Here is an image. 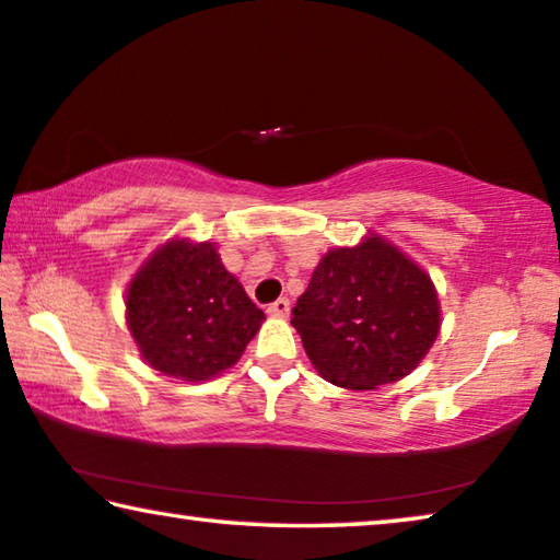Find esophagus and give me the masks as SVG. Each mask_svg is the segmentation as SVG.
<instances>
[{
	"label": "esophagus",
	"mask_w": 560,
	"mask_h": 560,
	"mask_svg": "<svg viewBox=\"0 0 560 560\" xmlns=\"http://www.w3.org/2000/svg\"><path fill=\"white\" fill-rule=\"evenodd\" d=\"M266 312H269L271 316H287L289 314V299L287 296L277 299V302L269 304V308H266Z\"/></svg>",
	"instance_id": "obj_1"
}]
</instances>
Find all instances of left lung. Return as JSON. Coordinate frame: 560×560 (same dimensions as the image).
<instances>
[{"mask_svg":"<svg viewBox=\"0 0 560 560\" xmlns=\"http://www.w3.org/2000/svg\"><path fill=\"white\" fill-rule=\"evenodd\" d=\"M291 324L316 372L337 387L377 389L410 374L438 337L428 273L377 236L322 258Z\"/></svg>","mask_w":560,"mask_h":560,"instance_id":"8db88e82","label":"left lung"}]
</instances>
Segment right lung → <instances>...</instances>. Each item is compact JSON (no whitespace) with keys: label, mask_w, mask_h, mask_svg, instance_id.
<instances>
[{"label":"right lung","mask_w":560,"mask_h":560,"mask_svg":"<svg viewBox=\"0 0 560 560\" xmlns=\"http://www.w3.org/2000/svg\"><path fill=\"white\" fill-rule=\"evenodd\" d=\"M128 327L153 370L200 382L229 370L261 327L258 308L211 244L171 241L128 289Z\"/></svg>","instance_id":"right-lung-1"}]
</instances>
